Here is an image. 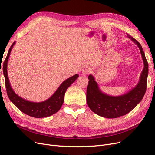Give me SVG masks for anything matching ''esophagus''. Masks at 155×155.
<instances>
[{"instance_id": "esophagus-1", "label": "esophagus", "mask_w": 155, "mask_h": 155, "mask_svg": "<svg viewBox=\"0 0 155 155\" xmlns=\"http://www.w3.org/2000/svg\"><path fill=\"white\" fill-rule=\"evenodd\" d=\"M91 68L90 67L85 66V67H83V68L82 69V73H83V74H87L91 72Z\"/></svg>"}]
</instances>
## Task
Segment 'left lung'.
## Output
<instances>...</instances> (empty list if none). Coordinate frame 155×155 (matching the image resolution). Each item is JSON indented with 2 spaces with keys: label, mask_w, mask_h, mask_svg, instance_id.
<instances>
[{
  "label": "left lung",
  "mask_w": 155,
  "mask_h": 155,
  "mask_svg": "<svg viewBox=\"0 0 155 155\" xmlns=\"http://www.w3.org/2000/svg\"><path fill=\"white\" fill-rule=\"evenodd\" d=\"M127 37L138 46L143 62L144 67L137 86L123 95L112 96L100 90L92 74L88 77L89 79L87 89L88 106L95 114L104 118H116L129 113L142 101L146 91L149 69L144 51L141 45L137 40L129 34H127Z\"/></svg>",
  "instance_id": "8db88e82"
}]
</instances>
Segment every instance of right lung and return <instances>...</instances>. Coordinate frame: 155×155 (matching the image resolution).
I'll use <instances>...</instances> for the list:
<instances>
[{"label":"right lung","instance_id":"add662e5","mask_svg":"<svg viewBox=\"0 0 155 155\" xmlns=\"http://www.w3.org/2000/svg\"><path fill=\"white\" fill-rule=\"evenodd\" d=\"M15 44V41L12 45L10 49H9L8 55L3 65V74L4 78H5L6 88L9 99L21 112H24L27 115L34 117V118H42L53 115L58 112L61 109L64 102L65 92H66L67 89L71 85V84L78 78L79 75L78 74H75L74 76L67 79L66 80L61 84L54 94L45 101L41 102H32L25 100L24 98L18 96L13 91L11 87L8 75L7 66L8 59L10 58L13 46Z\"/></svg>","mask_w":155,"mask_h":155}]
</instances>
